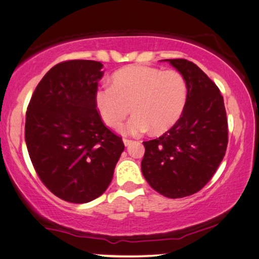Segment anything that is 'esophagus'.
<instances>
[{
	"label": "esophagus",
	"instance_id": "1",
	"mask_svg": "<svg viewBox=\"0 0 259 259\" xmlns=\"http://www.w3.org/2000/svg\"><path fill=\"white\" fill-rule=\"evenodd\" d=\"M123 143H124L125 146H128L131 144V143H133V141L129 140V138H123Z\"/></svg>",
	"mask_w": 259,
	"mask_h": 259
}]
</instances>
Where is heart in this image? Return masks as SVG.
<instances>
[{
  "mask_svg": "<svg viewBox=\"0 0 259 259\" xmlns=\"http://www.w3.org/2000/svg\"><path fill=\"white\" fill-rule=\"evenodd\" d=\"M186 99V81L179 72L144 65L115 72L111 86L99 87L94 95L100 116L111 128L122 124L131 107L135 114L121 129L125 135L167 130L180 117Z\"/></svg>",
  "mask_w": 259,
  "mask_h": 259,
  "instance_id": "b5f03b06",
  "label": "heart"
}]
</instances>
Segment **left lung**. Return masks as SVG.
Listing matches in <instances>:
<instances>
[{"label": "left lung", "instance_id": "8db88e82", "mask_svg": "<svg viewBox=\"0 0 259 259\" xmlns=\"http://www.w3.org/2000/svg\"><path fill=\"white\" fill-rule=\"evenodd\" d=\"M186 81L187 99L176 124L156 140L143 142L142 173L150 186L171 199L206 186L228 145V119L219 87L195 64L165 59Z\"/></svg>", "mask_w": 259, "mask_h": 259}]
</instances>
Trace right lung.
I'll return each mask as SVG.
<instances>
[{
  "label": "right lung",
  "instance_id": "add662e5",
  "mask_svg": "<svg viewBox=\"0 0 259 259\" xmlns=\"http://www.w3.org/2000/svg\"><path fill=\"white\" fill-rule=\"evenodd\" d=\"M102 67L94 60L57 64L37 84L26 111L31 163L46 188L67 202L102 195L124 150L95 106Z\"/></svg>",
  "mask_w": 259,
  "mask_h": 259
}]
</instances>
